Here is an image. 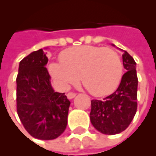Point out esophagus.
I'll list each match as a JSON object with an SVG mask.
<instances>
[{
    "label": "esophagus",
    "instance_id": "1",
    "mask_svg": "<svg viewBox=\"0 0 156 156\" xmlns=\"http://www.w3.org/2000/svg\"><path fill=\"white\" fill-rule=\"evenodd\" d=\"M76 93H74V92H69V93L66 94V96H67V99H72L73 98L76 97Z\"/></svg>",
    "mask_w": 156,
    "mask_h": 156
}]
</instances>
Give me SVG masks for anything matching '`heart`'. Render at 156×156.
I'll return each instance as SVG.
<instances>
[{
  "instance_id": "heart-1",
  "label": "heart",
  "mask_w": 156,
  "mask_h": 156,
  "mask_svg": "<svg viewBox=\"0 0 156 156\" xmlns=\"http://www.w3.org/2000/svg\"><path fill=\"white\" fill-rule=\"evenodd\" d=\"M59 60L49 64L48 71L62 90H67L81 76L83 85L92 95H108L118 88L123 74L119 55L103 47L71 48L61 53Z\"/></svg>"
}]
</instances>
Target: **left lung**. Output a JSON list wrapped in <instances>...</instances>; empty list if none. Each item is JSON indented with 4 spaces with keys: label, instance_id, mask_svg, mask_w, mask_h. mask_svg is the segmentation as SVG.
Returning a JSON list of instances; mask_svg holds the SVG:
<instances>
[{
    "label": "left lung",
    "instance_id": "1",
    "mask_svg": "<svg viewBox=\"0 0 156 156\" xmlns=\"http://www.w3.org/2000/svg\"><path fill=\"white\" fill-rule=\"evenodd\" d=\"M122 63L127 72L122 77L117 90L103 100H91V123L95 129L106 135H115L127 129L137 109L136 62L133 57L124 51Z\"/></svg>",
    "mask_w": 156,
    "mask_h": 156
}]
</instances>
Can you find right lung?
I'll list each match as a JSON object with an SVG mask.
<instances>
[{
  "instance_id": "add662e5",
  "label": "right lung",
  "mask_w": 156,
  "mask_h": 156,
  "mask_svg": "<svg viewBox=\"0 0 156 156\" xmlns=\"http://www.w3.org/2000/svg\"><path fill=\"white\" fill-rule=\"evenodd\" d=\"M48 62L43 49L20 61L16 78V107L23 126L33 137L53 140L67 125L71 102L65 93L55 92L45 66Z\"/></svg>"
}]
</instances>
